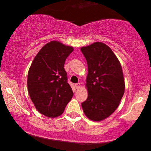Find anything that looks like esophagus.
Instances as JSON below:
<instances>
[{"instance_id": "obj_1", "label": "esophagus", "mask_w": 151, "mask_h": 151, "mask_svg": "<svg viewBox=\"0 0 151 151\" xmlns=\"http://www.w3.org/2000/svg\"><path fill=\"white\" fill-rule=\"evenodd\" d=\"M75 87L77 88V89H79V88L80 87V83H77V84H75Z\"/></svg>"}]
</instances>
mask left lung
<instances>
[{"label":"left lung","instance_id":"1","mask_svg":"<svg viewBox=\"0 0 151 151\" xmlns=\"http://www.w3.org/2000/svg\"><path fill=\"white\" fill-rule=\"evenodd\" d=\"M88 66V97L81 103L86 116L95 121L106 119L119 106L125 90L120 62L104 43L81 48Z\"/></svg>","mask_w":151,"mask_h":151}]
</instances>
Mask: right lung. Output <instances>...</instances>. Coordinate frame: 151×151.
Listing matches in <instances>:
<instances>
[{"mask_svg": "<svg viewBox=\"0 0 151 151\" xmlns=\"http://www.w3.org/2000/svg\"><path fill=\"white\" fill-rule=\"evenodd\" d=\"M73 47L58 41L48 42L32 62L27 75V89L38 111L47 117L63 113L73 96L64 68L66 59Z\"/></svg>", "mask_w": 151, "mask_h": 151, "instance_id": "1", "label": "right lung"}]
</instances>
